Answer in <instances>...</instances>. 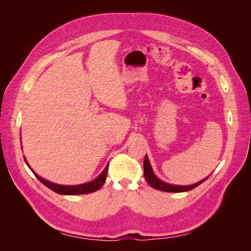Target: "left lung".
Listing matches in <instances>:
<instances>
[{
  "instance_id": "obj_1",
  "label": "left lung",
  "mask_w": 251,
  "mask_h": 251,
  "mask_svg": "<svg viewBox=\"0 0 251 251\" xmlns=\"http://www.w3.org/2000/svg\"><path fill=\"white\" fill-rule=\"evenodd\" d=\"M143 173H144V178H146L147 182L151 187L158 189V191L168 192V193L188 192V191H191V189H193V188L197 187L198 185H200L201 183H203V182L208 178L207 177L206 179H204V180L198 182V183L193 184V185H174V184H169V183H166V182H163V181H161L160 179H158L156 177V175L154 174L153 170H151V163L149 161V158H148L147 155H146V157H144V161H143Z\"/></svg>"
}]
</instances>
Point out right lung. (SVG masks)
<instances>
[{"instance_id":"1","label":"right lung","mask_w":251,"mask_h":251,"mask_svg":"<svg viewBox=\"0 0 251 251\" xmlns=\"http://www.w3.org/2000/svg\"><path fill=\"white\" fill-rule=\"evenodd\" d=\"M25 162L27 163L26 159H25ZM27 165H28V163H27ZM29 169L33 172V170L30 168V166H29ZM108 169H109V165L105 166V169L103 170V172L96 179H94L93 181H91V182H88V183H83V184H79V185H59V184H55V183H52V182H50L48 180L43 179L42 177H40L39 175L35 174L34 172H33V174L35 175V177L39 179L44 185H46L48 188L52 189L53 192H55L57 194H60V195H83V194H90V193L96 192L103 185V183L105 182V179H107Z\"/></svg>"}]
</instances>
